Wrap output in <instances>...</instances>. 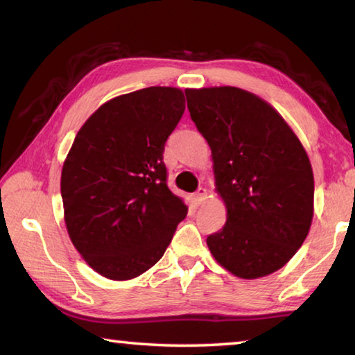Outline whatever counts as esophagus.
<instances>
[{
	"label": "esophagus",
	"instance_id": "1",
	"mask_svg": "<svg viewBox=\"0 0 355 355\" xmlns=\"http://www.w3.org/2000/svg\"><path fill=\"white\" fill-rule=\"evenodd\" d=\"M205 199H207V189L205 188H199L194 192V196H192V200H194L197 207L202 205V203L205 202Z\"/></svg>",
	"mask_w": 355,
	"mask_h": 355
}]
</instances>
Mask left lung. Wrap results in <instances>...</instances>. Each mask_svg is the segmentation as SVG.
I'll use <instances>...</instances> for the list:
<instances>
[{
  "mask_svg": "<svg viewBox=\"0 0 355 355\" xmlns=\"http://www.w3.org/2000/svg\"><path fill=\"white\" fill-rule=\"evenodd\" d=\"M192 122L211 148L227 222L207 238L239 279L269 275L291 260L313 219V171L299 137L258 95L239 87L186 89Z\"/></svg>",
  "mask_w": 355,
  "mask_h": 355,
  "instance_id": "1",
  "label": "left lung"
}]
</instances>
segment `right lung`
<instances>
[{
    "instance_id": "obj_1",
    "label": "right lung",
    "mask_w": 355,
    "mask_h": 355,
    "mask_svg": "<svg viewBox=\"0 0 355 355\" xmlns=\"http://www.w3.org/2000/svg\"><path fill=\"white\" fill-rule=\"evenodd\" d=\"M177 87L106 101L78 131L61 194L71 243L95 272L130 280L159 261L188 207L167 188L164 144L184 112Z\"/></svg>"
}]
</instances>
